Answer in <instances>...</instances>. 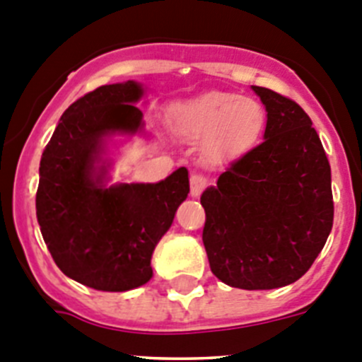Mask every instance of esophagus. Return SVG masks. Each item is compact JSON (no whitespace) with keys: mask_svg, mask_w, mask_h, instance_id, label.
I'll use <instances>...</instances> for the list:
<instances>
[{"mask_svg":"<svg viewBox=\"0 0 362 362\" xmlns=\"http://www.w3.org/2000/svg\"><path fill=\"white\" fill-rule=\"evenodd\" d=\"M207 185H209L207 177H204V175H200V173L191 175V197H194V198L200 197L202 191H204Z\"/></svg>","mask_w":362,"mask_h":362,"instance_id":"1","label":"esophagus"}]
</instances>
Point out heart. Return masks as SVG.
I'll use <instances>...</instances> for the list:
<instances>
[{
  "instance_id": "1",
  "label": "heart",
  "mask_w": 362,
  "mask_h": 362,
  "mask_svg": "<svg viewBox=\"0 0 362 362\" xmlns=\"http://www.w3.org/2000/svg\"><path fill=\"white\" fill-rule=\"evenodd\" d=\"M170 123L185 139L204 141L209 160L221 162L257 146L266 128V109L255 98L212 90L173 107Z\"/></svg>"
}]
</instances>
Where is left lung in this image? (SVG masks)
Returning <instances> with one entry per match:
<instances>
[{"label": "left lung", "mask_w": 362, "mask_h": 362, "mask_svg": "<svg viewBox=\"0 0 362 362\" xmlns=\"http://www.w3.org/2000/svg\"><path fill=\"white\" fill-rule=\"evenodd\" d=\"M252 89L268 112L264 143L232 162L200 198L212 273L248 291L305 275L334 221L330 164L310 117L275 90Z\"/></svg>", "instance_id": "obj_1"}]
</instances>
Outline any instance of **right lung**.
<instances>
[{"instance_id":"right-lung-1","label":"right lung","mask_w":362,"mask_h":362,"mask_svg":"<svg viewBox=\"0 0 362 362\" xmlns=\"http://www.w3.org/2000/svg\"><path fill=\"white\" fill-rule=\"evenodd\" d=\"M141 83L101 86L71 103L42 151L37 221L53 261L69 279L98 291H128L151 279V253L187 198L178 168L158 184L103 185V141L135 134Z\"/></svg>"}]
</instances>
